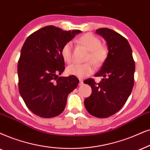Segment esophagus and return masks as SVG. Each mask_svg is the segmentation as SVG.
I'll use <instances>...</instances> for the list:
<instances>
[{"mask_svg": "<svg viewBox=\"0 0 150 150\" xmlns=\"http://www.w3.org/2000/svg\"><path fill=\"white\" fill-rule=\"evenodd\" d=\"M83 84V80L81 79H79V85H82Z\"/></svg>", "mask_w": 150, "mask_h": 150, "instance_id": "34e87169", "label": "esophagus"}]
</instances>
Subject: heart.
<instances>
[{"label":"heart","instance_id":"1","mask_svg":"<svg viewBox=\"0 0 150 150\" xmlns=\"http://www.w3.org/2000/svg\"><path fill=\"white\" fill-rule=\"evenodd\" d=\"M77 42L86 48L88 50V54L86 58V61H91L95 66H100L105 61L107 57V50L102 45L100 39L91 33H86L78 38ZM71 42H68L64 45L61 50V54L64 62L70 63L72 61ZM94 71L93 66L91 63L77 64L74 63L66 68L68 75H74L78 77L88 76Z\"/></svg>","mask_w":150,"mask_h":150}]
</instances>
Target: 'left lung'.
I'll return each mask as SVG.
<instances>
[{
  "instance_id": "8db88e82",
  "label": "left lung",
  "mask_w": 150,
  "mask_h": 150,
  "mask_svg": "<svg viewBox=\"0 0 150 150\" xmlns=\"http://www.w3.org/2000/svg\"><path fill=\"white\" fill-rule=\"evenodd\" d=\"M96 33L107 41L109 52L95 75L102 76V81L85 80V84L91 87L92 93L84 100V106L91 115L103 118L117 113L127 100L134 86L135 62L129 43L122 35L106 28H100Z\"/></svg>"
}]
</instances>
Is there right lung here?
Wrapping results in <instances>:
<instances>
[{
	"instance_id": "add662e5",
	"label": "right lung",
	"mask_w": 150,
	"mask_h": 150,
	"mask_svg": "<svg viewBox=\"0 0 150 150\" xmlns=\"http://www.w3.org/2000/svg\"><path fill=\"white\" fill-rule=\"evenodd\" d=\"M81 33L48 25L25 41L18 63V89L26 106L35 115L49 118L61 114L68 96L78 85L79 79L74 75H59L65 69L62 47Z\"/></svg>"
}]
</instances>
